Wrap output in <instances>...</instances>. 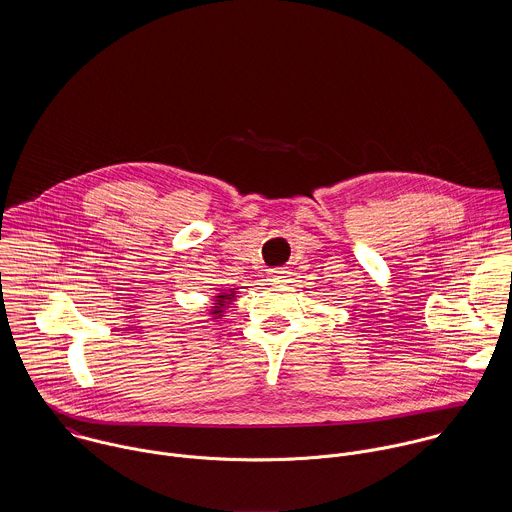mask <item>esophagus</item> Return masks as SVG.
Listing matches in <instances>:
<instances>
[{
  "mask_svg": "<svg viewBox=\"0 0 512 512\" xmlns=\"http://www.w3.org/2000/svg\"><path fill=\"white\" fill-rule=\"evenodd\" d=\"M288 270L286 268H274V270H270V280L272 282H286V278H288Z\"/></svg>",
  "mask_w": 512,
  "mask_h": 512,
  "instance_id": "obj_1",
  "label": "esophagus"
}]
</instances>
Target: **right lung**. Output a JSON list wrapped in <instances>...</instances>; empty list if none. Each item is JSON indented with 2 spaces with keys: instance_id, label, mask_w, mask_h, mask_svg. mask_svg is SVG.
Instances as JSON below:
<instances>
[{
  "instance_id": "add662e5",
  "label": "right lung",
  "mask_w": 512,
  "mask_h": 512,
  "mask_svg": "<svg viewBox=\"0 0 512 512\" xmlns=\"http://www.w3.org/2000/svg\"><path fill=\"white\" fill-rule=\"evenodd\" d=\"M228 297H230V295H228V293H222V295H217V301H219V307H217V309H215V311H213V313H215V315H220V313H222V311H220V305H222V303H224V299H228Z\"/></svg>"
}]
</instances>
